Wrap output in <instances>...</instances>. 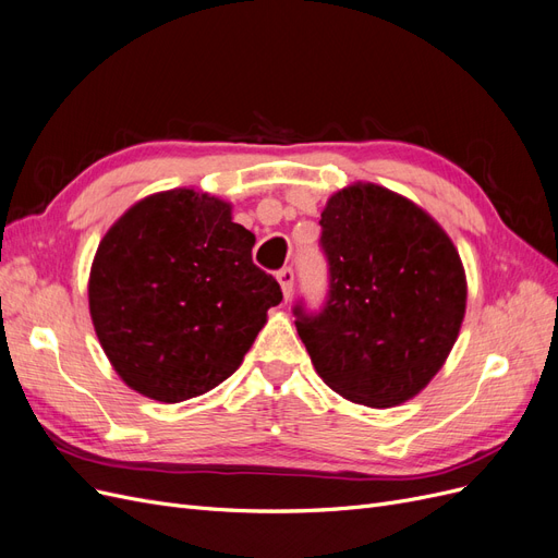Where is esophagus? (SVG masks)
Listing matches in <instances>:
<instances>
[{"mask_svg": "<svg viewBox=\"0 0 558 558\" xmlns=\"http://www.w3.org/2000/svg\"><path fill=\"white\" fill-rule=\"evenodd\" d=\"M276 278H278V282H280V287H282L284 299H290V294H292V290H294V271H292V268H290V266L280 268V271L276 274Z\"/></svg>", "mask_w": 558, "mask_h": 558, "instance_id": "34e87169", "label": "esophagus"}]
</instances>
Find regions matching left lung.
<instances>
[{
  "mask_svg": "<svg viewBox=\"0 0 558 558\" xmlns=\"http://www.w3.org/2000/svg\"><path fill=\"white\" fill-rule=\"evenodd\" d=\"M329 290L319 311L299 301L296 331L317 375L371 408L420 393L452 350L465 276L440 225L380 185H350L322 210Z\"/></svg>",
  "mask_w": 558,
  "mask_h": 558,
  "instance_id": "left-lung-1",
  "label": "left lung"
}]
</instances>
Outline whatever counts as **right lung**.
<instances>
[{"label":"right lung","instance_id":"add662e5","mask_svg":"<svg viewBox=\"0 0 558 558\" xmlns=\"http://www.w3.org/2000/svg\"><path fill=\"white\" fill-rule=\"evenodd\" d=\"M253 245L229 204L194 190L146 196L109 229L89 271V315L134 391L181 403L241 366L282 301Z\"/></svg>","mask_w":558,"mask_h":558}]
</instances>
